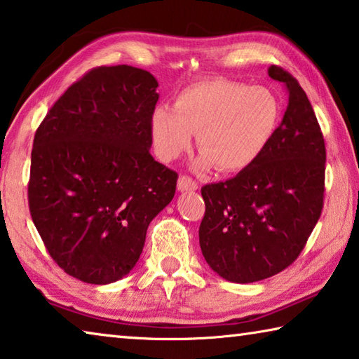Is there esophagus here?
I'll use <instances>...</instances> for the list:
<instances>
[{
	"mask_svg": "<svg viewBox=\"0 0 359 359\" xmlns=\"http://www.w3.org/2000/svg\"><path fill=\"white\" fill-rule=\"evenodd\" d=\"M177 188L180 191H194L198 190V182L193 180L188 175H180L177 182Z\"/></svg>",
	"mask_w": 359,
	"mask_h": 359,
	"instance_id": "34e87169",
	"label": "esophagus"
}]
</instances>
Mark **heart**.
Returning <instances> with one entry per match:
<instances>
[{
    "instance_id": "heart-1",
    "label": "heart",
    "mask_w": 359,
    "mask_h": 359,
    "mask_svg": "<svg viewBox=\"0 0 359 359\" xmlns=\"http://www.w3.org/2000/svg\"><path fill=\"white\" fill-rule=\"evenodd\" d=\"M280 115V100L271 88L217 79L182 90L174 109L156 107L150 130L163 161L177 160L198 135L199 168L215 165L222 172H239L266 150Z\"/></svg>"
}]
</instances>
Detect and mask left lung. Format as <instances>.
<instances>
[{
  "mask_svg": "<svg viewBox=\"0 0 359 359\" xmlns=\"http://www.w3.org/2000/svg\"><path fill=\"white\" fill-rule=\"evenodd\" d=\"M267 72L288 92L274 137L252 166L201 188V252L212 271L234 283L287 269L323 209L326 147L311 101L288 71L272 65Z\"/></svg>",
  "mask_w": 359,
  "mask_h": 359,
  "instance_id": "8db88e82",
  "label": "left lung"
}]
</instances>
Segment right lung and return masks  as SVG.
<instances>
[{
    "instance_id": "right-lung-1",
    "label": "right lung",
    "mask_w": 359,
    "mask_h": 359,
    "mask_svg": "<svg viewBox=\"0 0 359 359\" xmlns=\"http://www.w3.org/2000/svg\"><path fill=\"white\" fill-rule=\"evenodd\" d=\"M149 71L100 66L74 82L36 130L28 205L47 252L85 283L130 274L177 172L150 155L158 93Z\"/></svg>"
}]
</instances>
